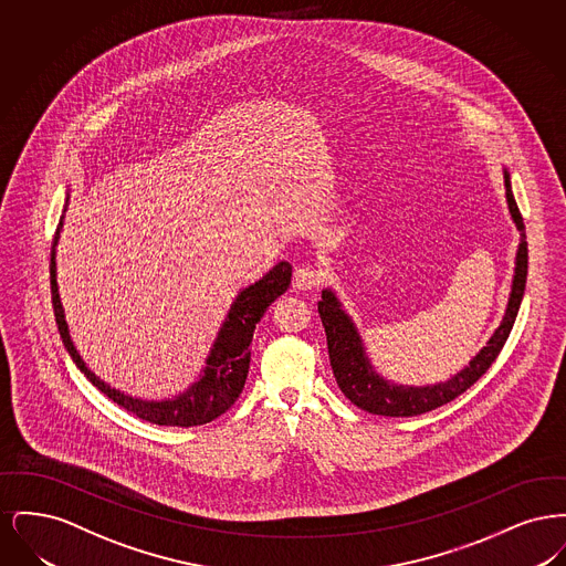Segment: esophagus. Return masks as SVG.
I'll use <instances>...</instances> for the list:
<instances>
[{"mask_svg":"<svg viewBox=\"0 0 566 566\" xmlns=\"http://www.w3.org/2000/svg\"><path fill=\"white\" fill-rule=\"evenodd\" d=\"M318 282H321V271L312 265L298 268L293 275V284L298 291H312L314 286H318Z\"/></svg>","mask_w":566,"mask_h":566,"instance_id":"34e87169","label":"esophagus"}]
</instances>
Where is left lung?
<instances>
[{
    "label": "left lung",
    "instance_id": "left-lung-1",
    "mask_svg": "<svg viewBox=\"0 0 566 566\" xmlns=\"http://www.w3.org/2000/svg\"><path fill=\"white\" fill-rule=\"evenodd\" d=\"M503 180H505V197L507 208L512 214L513 224L520 231V243L515 250V268H513L512 291L507 298V307L503 314V321L494 328L484 348L478 352L469 365H464L454 376L413 386V384H397L388 377L377 374L365 342L360 337V331L346 312L342 298L337 293L326 286L323 289V298L318 301V314L323 321L326 333V346L328 358L333 367V376L337 379V386L342 392L350 399L352 403L376 416H390V418H403V416H420L441 405L454 401L458 395H462L467 388H471L485 369L494 363L501 348L505 346L510 333H512L524 289H526V273H528V243L524 233L522 214L517 210V203L513 199L512 176L507 167L503 165Z\"/></svg>",
    "mask_w": 566,
    "mask_h": 566
}]
</instances>
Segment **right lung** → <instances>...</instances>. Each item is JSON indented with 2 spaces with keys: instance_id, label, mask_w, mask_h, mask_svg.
<instances>
[{
  "instance_id": "1",
  "label": "right lung",
  "mask_w": 566,
  "mask_h": 566,
  "mask_svg": "<svg viewBox=\"0 0 566 566\" xmlns=\"http://www.w3.org/2000/svg\"><path fill=\"white\" fill-rule=\"evenodd\" d=\"M67 203H70V190L65 195L63 214L59 218L53 250H51V295H53L54 318L59 326V335L63 339L65 350L70 352L72 360L76 363V367L114 403L125 407L137 418L148 420L153 424L197 427V424H208L216 420L242 395L243 384L250 369L248 346L252 342L254 326L263 318L271 303L289 289L293 268L286 261H282L273 265L254 284L240 289V293L229 305V312L216 333L214 344L203 360L199 376L195 377V381H190L182 392L165 399H142L109 386L108 381H104L95 371H91V367L84 363L81 352L72 339L70 324L65 318V310L59 295V282H56V243L61 240Z\"/></svg>"
}]
</instances>
